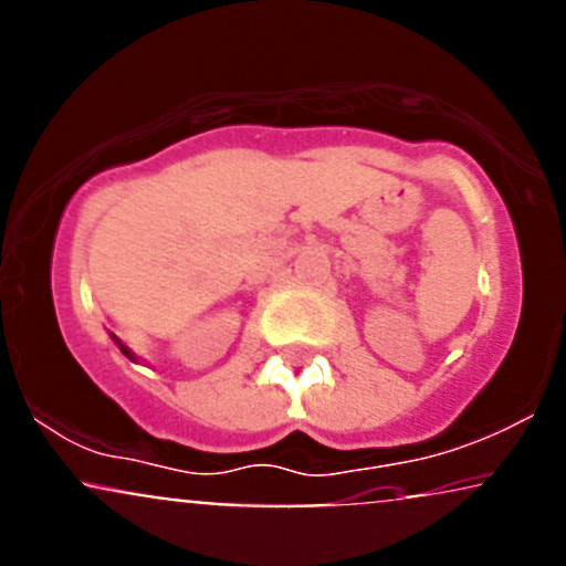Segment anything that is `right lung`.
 I'll list each match as a JSON object with an SVG mask.
<instances>
[{
  "label": "right lung",
  "mask_w": 566,
  "mask_h": 566,
  "mask_svg": "<svg viewBox=\"0 0 566 566\" xmlns=\"http://www.w3.org/2000/svg\"><path fill=\"white\" fill-rule=\"evenodd\" d=\"M112 340L116 343V346H119V350H122V354H125V356H127V359H129V361H138V356H135V354H133V350H129V348L125 346V343H122V340H119V337H116V335H112Z\"/></svg>",
  "instance_id": "add662e5"
}]
</instances>
